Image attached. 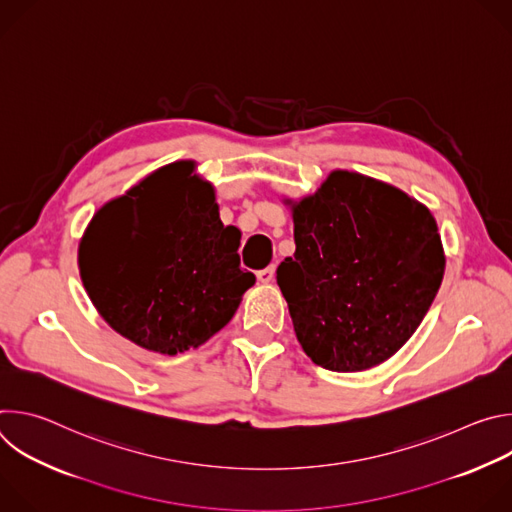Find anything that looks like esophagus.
<instances>
[{"instance_id":"obj_1","label":"esophagus","mask_w":512,"mask_h":512,"mask_svg":"<svg viewBox=\"0 0 512 512\" xmlns=\"http://www.w3.org/2000/svg\"><path fill=\"white\" fill-rule=\"evenodd\" d=\"M273 277H275V265H269V267L257 271V279H259L261 283H271Z\"/></svg>"}]
</instances>
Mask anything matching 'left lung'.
Segmentation results:
<instances>
[{"label": "left lung", "instance_id": "8db88e82", "mask_svg": "<svg viewBox=\"0 0 512 512\" xmlns=\"http://www.w3.org/2000/svg\"><path fill=\"white\" fill-rule=\"evenodd\" d=\"M294 257L277 267L296 336L320 367L367 371L417 330L446 257L431 212L405 192L332 172L294 204Z\"/></svg>", "mask_w": 512, "mask_h": 512}]
</instances>
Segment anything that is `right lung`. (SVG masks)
<instances>
[{
	"mask_svg": "<svg viewBox=\"0 0 512 512\" xmlns=\"http://www.w3.org/2000/svg\"><path fill=\"white\" fill-rule=\"evenodd\" d=\"M192 162L170 164L105 204L91 221L79 267L105 322L162 354L206 342L235 316L255 283L241 269L235 227H225Z\"/></svg>",
	"mask_w": 512,
	"mask_h": 512,
	"instance_id": "1",
	"label": "right lung"
}]
</instances>
